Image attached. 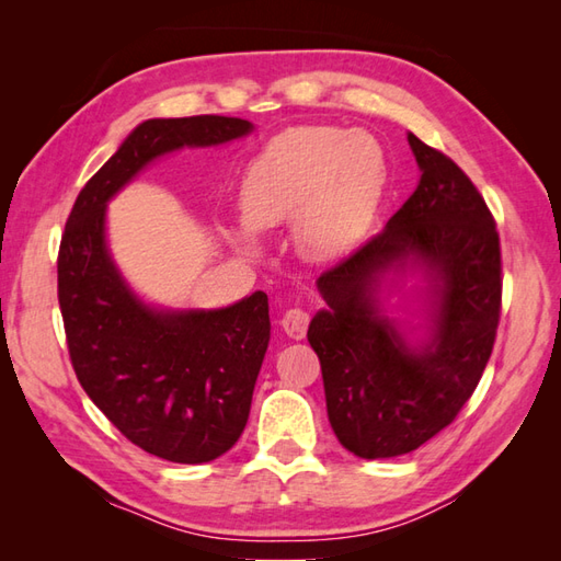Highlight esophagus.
Segmentation results:
<instances>
[{"instance_id": "esophagus-1", "label": "esophagus", "mask_w": 561, "mask_h": 561, "mask_svg": "<svg viewBox=\"0 0 561 561\" xmlns=\"http://www.w3.org/2000/svg\"><path fill=\"white\" fill-rule=\"evenodd\" d=\"M308 320L311 318H308V311H304V308H289V311L282 316V328L289 337L301 340L308 330Z\"/></svg>"}]
</instances>
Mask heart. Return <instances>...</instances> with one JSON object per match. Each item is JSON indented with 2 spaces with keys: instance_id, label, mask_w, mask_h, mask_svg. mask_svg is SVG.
<instances>
[{
  "instance_id": "heart-1",
  "label": "heart",
  "mask_w": 561,
  "mask_h": 561,
  "mask_svg": "<svg viewBox=\"0 0 561 561\" xmlns=\"http://www.w3.org/2000/svg\"><path fill=\"white\" fill-rule=\"evenodd\" d=\"M386 171V153L371 135L289 127L245 165L238 205L255 231L294 217L304 255L335 257L371 224Z\"/></svg>"
}]
</instances>
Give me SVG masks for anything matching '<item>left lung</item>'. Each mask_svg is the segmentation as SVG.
I'll list each match as a JSON object with an SVG mask.
<instances>
[{"label":"left lung","mask_w":561,"mask_h":561,"mask_svg":"<svg viewBox=\"0 0 561 561\" xmlns=\"http://www.w3.org/2000/svg\"><path fill=\"white\" fill-rule=\"evenodd\" d=\"M420 185L386 229L325 270L328 304L308 328L332 432L354 456H402L456 420L472 398L502 316V245L480 190L446 153L408 135ZM408 259L427 270L433 340L420 353L375 308L379 274Z\"/></svg>","instance_id":"obj_1"}]
</instances>
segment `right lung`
<instances>
[{"label": "right lung", "instance_id": "1", "mask_svg": "<svg viewBox=\"0 0 561 561\" xmlns=\"http://www.w3.org/2000/svg\"><path fill=\"white\" fill-rule=\"evenodd\" d=\"M250 129L226 115L141 123L81 187L59 243L57 299L81 388L125 438L171 462H209L243 434L270 342L267 294L219 311L147 308L105 248V202L161 153Z\"/></svg>", "mask_w": 561, "mask_h": 561}]
</instances>
